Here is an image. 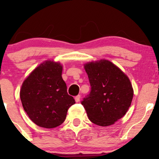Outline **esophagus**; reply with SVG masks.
Here are the masks:
<instances>
[{"mask_svg":"<svg viewBox=\"0 0 159 159\" xmlns=\"http://www.w3.org/2000/svg\"><path fill=\"white\" fill-rule=\"evenodd\" d=\"M80 99H81V96H80V95H78V96H76L75 97V100L76 102H78L80 101Z\"/></svg>","mask_w":159,"mask_h":159,"instance_id":"1","label":"esophagus"}]
</instances>
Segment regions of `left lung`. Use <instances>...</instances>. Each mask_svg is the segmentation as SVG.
<instances>
[{
	"mask_svg": "<svg viewBox=\"0 0 159 159\" xmlns=\"http://www.w3.org/2000/svg\"><path fill=\"white\" fill-rule=\"evenodd\" d=\"M91 90L81 102L92 123L107 126L121 119L132 103L130 80L111 61L101 60L84 65Z\"/></svg>",
	"mask_w": 159,
	"mask_h": 159,
	"instance_id": "left-lung-1",
	"label": "left lung"
}]
</instances>
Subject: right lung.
<instances>
[{
	"instance_id": "add662e5",
	"label": "right lung",
	"mask_w": 159,
	"mask_h": 159,
	"mask_svg": "<svg viewBox=\"0 0 159 159\" xmlns=\"http://www.w3.org/2000/svg\"><path fill=\"white\" fill-rule=\"evenodd\" d=\"M60 63L47 61L25 80L20 90L22 106L30 119L40 127L52 129L64 122L68 109L75 103L67 93Z\"/></svg>"
}]
</instances>
